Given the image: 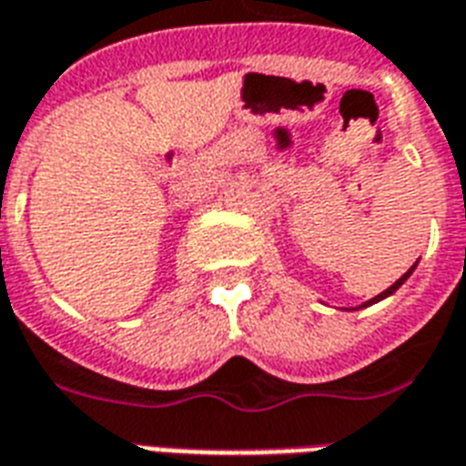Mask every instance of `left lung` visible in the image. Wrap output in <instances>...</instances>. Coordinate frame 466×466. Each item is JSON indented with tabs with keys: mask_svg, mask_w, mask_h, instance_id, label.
<instances>
[{
	"mask_svg": "<svg viewBox=\"0 0 466 466\" xmlns=\"http://www.w3.org/2000/svg\"><path fill=\"white\" fill-rule=\"evenodd\" d=\"M415 267H417V261H415V264H412V267L408 268V271H405V274H402V277L398 279V281H395V284L390 286V289H385V291H382V294H378V296H375V299H370V301L360 303V306H358V309H368V306H373V303L382 301V299H388V296H392V294H395V291H398L400 286H402V284H405V281H408V279H410V274H412V271H415Z\"/></svg>",
	"mask_w": 466,
	"mask_h": 466,
	"instance_id": "left-lung-1",
	"label": "left lung"
}]
</instances>
